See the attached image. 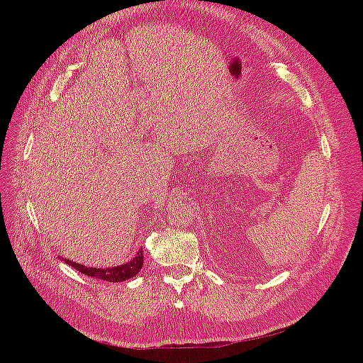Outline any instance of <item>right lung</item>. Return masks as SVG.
<instances>
[{"mask_svg":"<svg viewBox=\"0 0 363 363\" xmlns=\"http://www.w3.org/2000/svg\"><path fill=\"white\" fill-rule=\"evenodd\" d=\"M62 258V262H65L66 264L74 267L77 272H80L82 274H86L89 277L93 279H99V280H106L111 283H118V281H125L128 279L135 277L139 270L142 269L143 264V254L142 250L138 251V254L132 258L130 262H128L126 264L118 266V267H109V269H96V267H87L79 263H74L73 260H69V258Z\"/></svg>","mask_w":363,"mask_h":363,"instance_id":"add662e5","label":"right lung"}]
</instances>
